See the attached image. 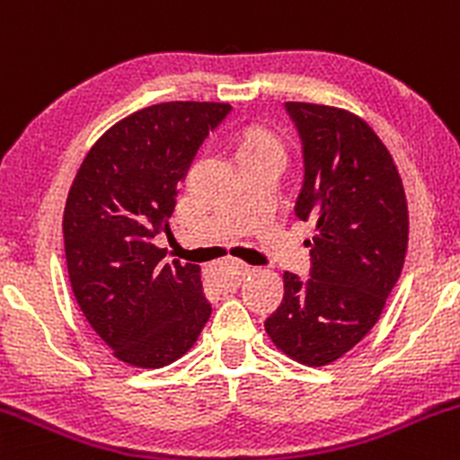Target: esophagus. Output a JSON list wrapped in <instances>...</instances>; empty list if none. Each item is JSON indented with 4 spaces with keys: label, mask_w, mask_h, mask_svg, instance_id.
Segmentation results:
<instances>
[{
    "label": "esophagus",
    "mask_w": 460,
    "mask_h": 460,
    "mask_svg": "<svg viewBox=\"0 0 460 460\" xmlns=\"http://www.w3.org/2000/svg\"><path fill=\"white\" fill-rule=\"evenodd\" d=\"M250 270V265H245L243 261H236V259H232V261L226 263V274H228L230 281H241V277H243L245 272Z\"/></svg>",
    "instance_id": "esophagus-1"
}]
</instances>
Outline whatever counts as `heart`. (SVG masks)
<instances>
[{
	"instance_id": "heart-1",
	"label": "heart",
	"mask_w": 460,
	"mask_h": 460,
	"mask_svg": "<svg viewBox=\"0 0 460 460\" xmlns=\"http://www.w3.org/2000/svg\"><path fill=\"white\" fill-rule=\"evenodd\" d=\"M261 148H279L277 141L272 137L263 135V132H250V135L243 137L239 146V155L252 153V150H261Z\"/></svg>"
}]
</instances>
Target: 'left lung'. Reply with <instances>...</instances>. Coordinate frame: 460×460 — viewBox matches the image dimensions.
Returning a JSON list of instances; mask_svg holds the SVG:
<instances>
[{"label": "left lung", "mask_w": 460, "mask_h": 460, "mask_svg": "<svg viewBox=\"0 0 460 460\" xmlns=\"http://www.w3.org/2000/svg\"><path fill=\"white\" fill-rule=\"evenodd\" d=\"M305 177L295 212L314 224L312 279L283 274V303L265 321L279 352L310 367L339 361L381 319L407 252L405 188L366 119L345 108L288 102Z\"/></svg>", "instance_id": "1"}]
</instances>
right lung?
<instances>
[{
	"instance_id": "1",
	"label": "right lung",
	"mask_w": 460,
	"mask_h": 460,
	"mask_svg": "<svg viewBox=\"0 0 460 460\" xmlns=\"http://www.w3.org/2000/svg\"><path fill=\"white\" fill-rule=\"evenodd\" d=\"M230 103L164 102L108 128L79 165L64 208V250L77 305L112 357L155 370L197 343L212 307L201 268L165 261L168 230L199 146Z\"/></svg>"
}]
</instances>
